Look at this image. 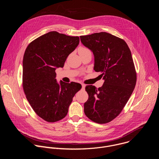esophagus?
Segmentation results:
<instances>
[{"instance_id":"1","label":"esophagus","mask_w":159,"mask_h":159,"mask_svg":"<svg viewBox=\"0 0 159 159\" xmlns=\"http://www.w3.org/2000/svg\"><path fill=\"white\" fill-rule=\"evenodd\" d=\"M85 87V85L84 84H82V89H84Z\"/></svg>"}]
</instances>
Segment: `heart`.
Segmentation results:
<instances>
[{"mask_svg":"<svg viewBox=\"0 0 159 159\" xmlns=\"http://www.w3.org/2000/svg\"><path fill=\"white\" fill-rule=\"evenodd\" d=\"M89 52H90L89 50L86 48H84V47H80L79 48V54H82V53Z\"/></svg>","mask_w":159,"mask_h":159,"instance_id":"obj_1","label":"heart"}]
</instances>
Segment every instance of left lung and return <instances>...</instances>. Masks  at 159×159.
<instances>
[{
    "label": "left lung",
    "instance_id": "1",
    "mask_svg": "<svg viewBox=\"0 0 159 159\" xmlns=\"http://www.w3.org/2000/svg\"><path fill=\"white\" fill-rule=\"evenodd\" d=\"M80 38L93 53L94 70L104 80L99 88L85 87L89 98L84 103V113L94 122L107 123L119 115L134 89L137 74L131 53L123 39L106 32Z\"/></svg>",
    "mask_w": 159,
    "mask_h": 159
}]
</instances>
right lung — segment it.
Segmentation results:
<instances>
[{
  "instance_id": "1",
  "label": "right lung",
  "mask_w": 159,
  "mask_h": 159,
  "mask_svg": "<svg viewBox=\"0 0 159 159\" xmlns=\"http://www.w3.org/2000/svg\"><path fill=\"white\" fill-rule=\"evenodd\" d=\"M79 36L50 31L32 41L22 60V86L36 114L48 122L59 121L67 115L81 84L56 79L55 70L63 67L66 58L79 44Z\"/></svg>"
}]
</instances>
